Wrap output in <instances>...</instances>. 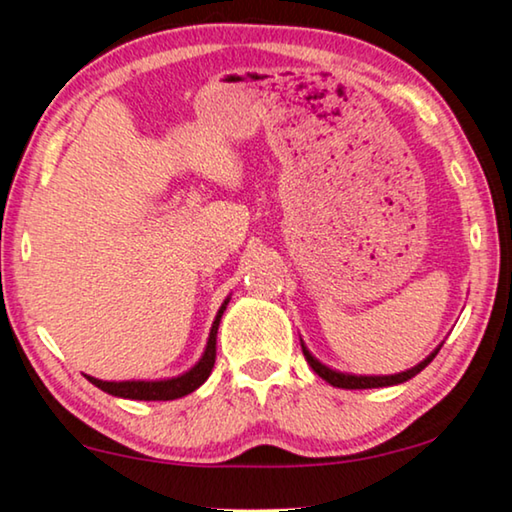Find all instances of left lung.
I'll list each match as a JSON object with an SVG mask.
<instances>
[{
	"label": "left lung",
	"mask_w": 512,
	"mask_h": 512,
	"mask_svg": "<svg viewBox=\"0 0 512 512\" xmlns=\"http://www.w3.org/2000/svg\"><path fill=\"white\" fill-rule=\"evenodd\" d=\"M300 347H303L305 359L312 366L314 373H317L321 380H326L328 384H333V387H338V389H377V387H394V384H403V382L412 380V377H415L417 373H422V370L429 366L433 359H436V354L440 352V347H443V345H438L436 349H433V352L426 356L424 361H419L417 366H412V368L403 370V373H396V375H352V373H340V370H333V368H328L326 363H321L317 356H314L310 349L305 347L303 340H300Z\"/></svg>",
	"instance_id": "obj_1"
}]
</instances>
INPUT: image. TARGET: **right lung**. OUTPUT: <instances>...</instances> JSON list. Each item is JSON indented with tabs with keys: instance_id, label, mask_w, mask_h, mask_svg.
Segmentation results:
<instances>
[{
	"instance_id": "right-lung-1",
	"label": "right lung",
	"mask_w": 512,
	"mask_h": 512,
	"mask_svg": "<svg viewBox=\"0 0 512 512\" xmlns=\"http://www.w3.org/2000/svg\"><path fill=\"white\" fill-rule=\"evenodd\" d=\"M230 303V296L223 300L219 312H216L214 324L209 328V338H207V347L202 356L195 363L193 368H188L186 373H181L177 377H165V380H123V382H107V380H97V377L86 375L88 382H93L97 389H102L104 394L118 396V398H130V401H174V398L188 396L193 394L200 384L207 382L209 373H212L214 361H216V333H219V324L223 312Z\"/></svg>"
}]
</instances>
